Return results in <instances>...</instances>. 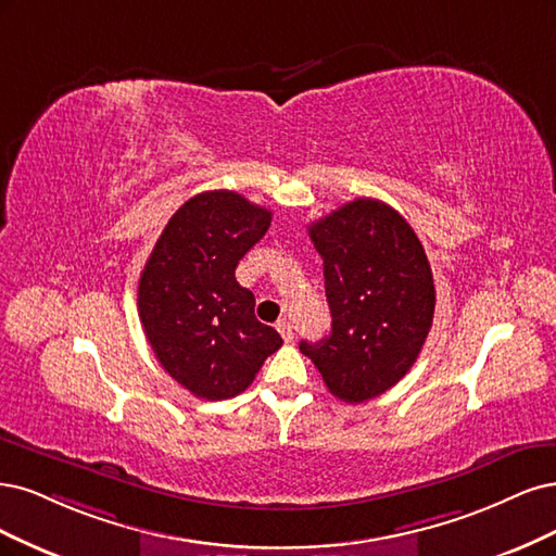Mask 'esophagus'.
<instances>
[{
	"label": "esophagus",
	"mask_w": 556,
	"mask_h": 556,
	"mask_svg": "<svg viewBox=\"0 0 556 556\" xmlns=\"http://www.w3.org/2000/svg\"><path fill=\"white\" fill-rule=\"evenodd\" d=\"M277 330H279V334L283 337V342H291V339H293V326H291V320L281 318L279 324H277Z\"/></svg>",
	"instance_id": "1"
}]
</instances>
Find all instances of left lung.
I'll return each instance as SVG.
<instances>
[{
    "label": "left lung",
    "mask_w": 556,
    "mask_h": 556,
    "mask_svg": "<svg viewBox=\"0 0 556 556\" xmlns=\"http://www.w3.org/2000/svg\"><path fill=\"white\" fill-rule=\"evenodd\" d=\"M324 258L330 334L300 351L334 397L383 395L414 367L434 318V279L425 249L397 210L355 199L309 226Z\"/></svg>",
    "instance_id": "8db88e82"
}]
</instances>
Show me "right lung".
<instances>
[{
  "instance_id": "right-lung-1",
  "label": "right lung",
  "mask_w": 556,
  "mask_h": 556,
  "mask_svg": "<svg viewBox=\"0 0 556 556\" xmlns=\"http://www.w3.org/2000/svg\"><path fill=\"white\" fill-rule=\"evenodd\" d=\"M273 212L236 191H203L177 210L138 281V316L173 379L201 400H228L281 346L254 314L236 267L270 228Z\"/></svg>"
}]
</instances>
